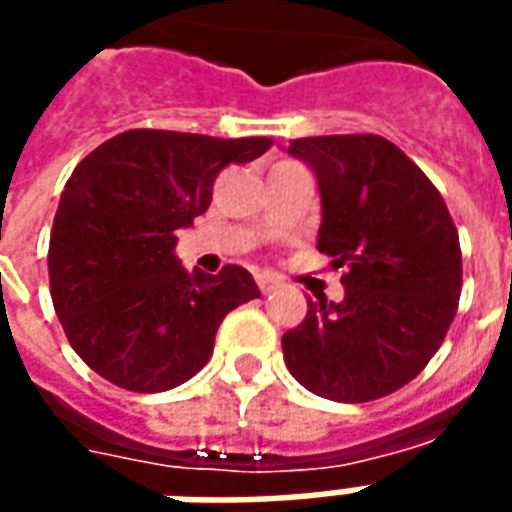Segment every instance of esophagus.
I'll return each instance as SVG.
<instances>
[{"label":"esophagus","mask_w":512,"mask_h":512,"mask_svg":"<svg viewBox=\"0 0 512 512\" xmlns=\"http://www.w3.org/2000/svg\"><path fill=\"white\" fill-rule=\"evenodd\" d=\"M257 287H260V293H271L274 287H279V279L271 274H257Z\"/></svg>","instance_id":"esophagus-1"}]
</instances>
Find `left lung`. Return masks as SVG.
Listing matches in <instances>:
<instances>
[{"label":"left lung","instance_id":"1","mask_svg":"<svg viewBox=\"0 0 512 512\" xmlns=\"http://www.w3.org/2000/svg\"><path fill=\"white\" fill-rule=\"evenodd\" d=\"M287 151L317 176V249L344 268L342 301H309L304 323L282 336L287 369L323 399H382L426 369L456 317L458 230L429 176L391 140L320 135Z\"/></svg>","mask_w":512,"mask_h":512}]
</instances>
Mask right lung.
Here are the masks:
<instances>
[{"label": "right lung", "instance_id": "right-lung-1", "mask_svg": "<svg viewBox=\"0 0 512 512\" xmlns=\"http://www.w3.org/2000/svg\"><path fill=\"white\" fill-rule=\"evenodd\" d=\"M271 138L127 130L83 157L56 208L51 298L83 363L124 391L160 393L203 369L227 312L260 295L252 274L187 271L176 230L211 206L230 162Z\"/></svg>", "mask_w": 512, "mask_h": 512}]
</instances>
